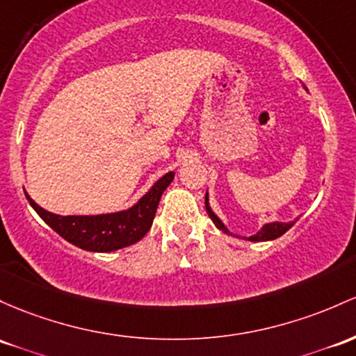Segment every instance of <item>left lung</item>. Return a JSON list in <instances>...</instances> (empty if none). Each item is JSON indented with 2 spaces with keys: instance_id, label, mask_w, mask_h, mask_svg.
<instances>
[{
  "instance_id": "8db88e82",
  "label": "left lung",
  "mask_w": 356,
  "mask_h": 356,
  "mask_svg": "<svg viewBox=\"0 0 356 356\" xmlns=\"http://www.w3.org/2000/svg\"><path fill=\"white\" fill-rule=\"evenodd\" d=\"M204 204H206V211H208L209 218H211V220H213L214 225H216V228H220L221 232H225V233H228V235H232V233H229V229L226 228L225 225H222V221L220 220V218L216 216V214L213 213V209L209 208L208 194H206ZM294 222H296V221H291V222H280V221L267 222V225L261 226V229H260L259 233H257V235L248 236V241H268V240H275V238L282 236L284 233H286L289 228H292V226H294Z\"/></svg>"
}]
</instances>
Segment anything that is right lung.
Returning a JSON list of instances; mask_svg holds the SVG:
<instances>
[{
    "mask_svg": "<svg viewBox=\"0 0 356 356\" xmlns=\"http://www.w3.org/2000/svg\"><path fill=\"white\" fill-rule=\"evenodd\" d=\"M172 181L174 172H169L131 208L96 216H60L40 208L26 193L25 196L38 216L69 243L88 252H115L130 247L147 235L157 213L160 197Z\"/></svg>",
    "mask_w": 356,
    "mask_h": 356,
    "instance_id": "right-lung-1",
    "label": "right lung"
}]
</instances>
